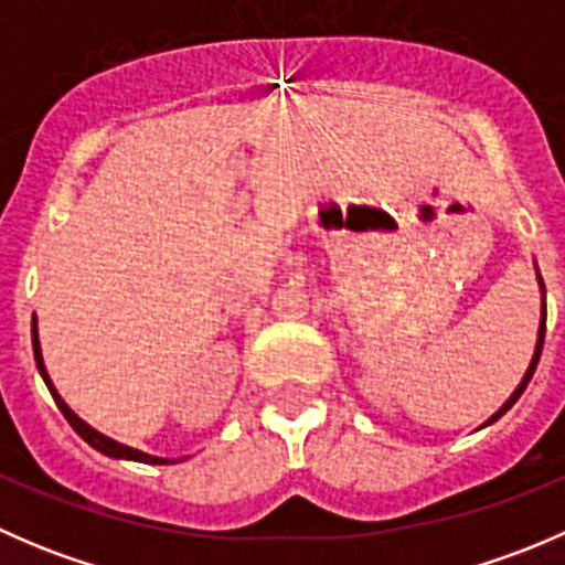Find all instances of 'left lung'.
Listing matches in <instances>:
<instances>
[{
	"label": "left lung",
	"instance_id": "1",
	"mask_svg": "<svg viewBox=\"0 0 565 565\" xmlns=\"http://www.w3.org/2000/svg\"><path fill=\"white\" fill-rule=\"evenodd\" d=\"M539 284H541V292H544V281H541V276H539ZM544 330H546V306H544V309H541V328H539V344H535V355H533V361H530V369H527V372H525V377H522V383H520V385H516V391H514V393H511V398H509V402H505V404H503V407H500V409H498V413H494V415H492V418H489V420H487V424H483V426L494 424V420H498V418H500V415H503V413H509V409H511V407H514V402H516V398H520V396H522V391H525V388H527L530 377H533L535 366H539V358H541V347H544Z\"/></svg>",
	"mask_w": 565,
	"mask_h": 565
}]
</instances>
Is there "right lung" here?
Returning a JSON list of instances; mask_svg holds the SVG:
<instances>
[{
	"label": "right lung",
	"mask_w": 565,
	"mask_h": 565,
	"mask_svg": "<svg viewBox=\"0 0 565 565\" xmlns=\"http://www.w3.org/2000/svg\"><path fill=\"white\" fill-rule=\"evenodd\" d=\"M32 350H35V363H38V372H40V377H43L45 388H49V391H51V396H54V402H56V407H60V413L65 415V418H67V424H71L73 429H76V435L82 437V440H87L89 446L95 448V451L106 454V457H114V459L145 461V465H172V459H158V457H150V454H141V451H136V448H128V446H122V443L111 440V437L100 435V431H95L93 426H87V424H84V420L78 418V415L73 413V409L67 407L65 402H62V396H60V393L54 391V385H51L49 374H45V366H43V355H40V341H38V324H35V319H32Z\"/></svg>",
	"instance_id": "right-lung-1"
}]
</instances>
